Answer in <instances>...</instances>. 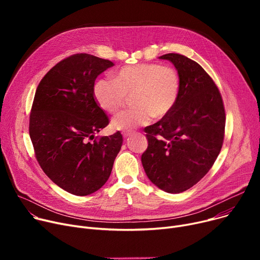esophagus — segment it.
I'll list each match as a JSON object with an SVG mask.
<instances>
[{"mask_svg":"<svg viewBox=\"0 0 260 260\" xmlns=\"http://www.w3.org/2000/svg\"><path fill=\"white\" fill-rule=\"evenodd\" d=\"M132 134V132H129V131H126V132H123V137L124 138H127L128 136Z\"/></svg>","mask_w":260,"mask_h":260,"instance_id":"esophagus-1","label":"esophagus"}]
</instances>
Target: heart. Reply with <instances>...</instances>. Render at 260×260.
<instances>
[{"instance_id":"b5f03b06","label":"heart","mask_w":260,"mask_h":260,"mask_svg":"<svg viewBox=\"0 0 260 260\" xmlns=\"http://www.w3.org/2000/svg\"><path fill=\"white\" fill-rule=\"evenodd\" d=\"M180 87V76L173 66L138 63L120 68L115 79H98L93 85V97L102 109L115 114L132 95L135 107L112 120L115 129L129 131L147 124L153 117H167L178 101Z\"/></svg>"}]
</instances>
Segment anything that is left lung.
Instances as JSON below:
<instances>
[{
  "label": "left lung",
  "instance_id": "8db88e82",
  "mask_svg": "<svg viewBox=\"0 0 260 260\" xmlns=\"http://www.w3.org/2000/svg\"><path fill=\"white\" fill-rule=\"evenodd\" d=\"M159 58L178 71L180 94L167 117L144 128L148 145L141 161L155 185L178 194L213 167L223 144L225 111L219 89L197 62L174 52Z\"/></svg>",
  "mask_w": 260,
  "mask_h": 260
}]
</instances>
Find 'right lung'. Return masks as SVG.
Instances as JSON below:
<instances>
[{
    "label": "right lung",
    "mask_w": 260,
    "mask_h": 260,
    "mask_svg": "<svg viewBox=\"0 0 260 260\" xmlns=\"http://www.w3.org/2000/svg\"><path fill=\"white\" fill-rule=\"evenodd\" d=\"M113 65L76 53L54 65L36 90L29 135L37 161L52 182L73 195L101 188L122 146L120 132L94 137L109 123L93 97L94 81Z\"/></svg>",
    "instance_id": "right-lung-1"
}]
</instances>
